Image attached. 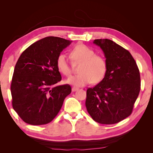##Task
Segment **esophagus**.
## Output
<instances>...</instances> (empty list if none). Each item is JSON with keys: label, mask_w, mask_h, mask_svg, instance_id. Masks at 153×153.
Returning a JSON list of instances; mask_svg holds the SVG:
<instances>
[{"label": "esophagus", "mask_w": 153, "mask_h": 153, "mask_svg": "<svg viewBox=\"0 0 153 153\" xmlns=\"http://www.w3.org/2000/svg\"><path fill=\"white\" fill-rule=\"evenodd\" d=\"M78 88H77V87H72V89H71V90H72V91L73 92H75V91H78Z\"/></svg>", "instance_id": "obj_1"}]
</instances>
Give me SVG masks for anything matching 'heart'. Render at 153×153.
<instances>
[{
	"instance_id": "obj_1",
	"label": "heart",
	"mask_w": 153,
	"mask_h": 153,
	"mask_svg": "<svg viewBox=\"0 0 153 153\" xmlns=\"http://www.w3.org/2000/svg\"><path fill=\"white\" fill-rule=\"evenodd\" d=\"M84 44H78L71 50L70 55L75 63H82L80 75L68 77L66 83L75 87H83L91 82L97 84L103 80L108 69L107 61ZM59 71L65 76L72 71L71 64L65 54L59 55L57 59Z\"/></svg>"
}]
</instances>
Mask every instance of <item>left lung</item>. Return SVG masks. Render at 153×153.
<instances>
[{"instance_id":"obj_1","label":"left lung","mask_w":153,"mask_h":153,"mask_svg":"<svg viewBox=\"0 0 153 153\" xmlns=\"http://www.w3.org/2000/svg\"><path fill=\"white\" fill-rule=\"evenodd\" d=\"M105 54L108 69L103 80L87 90L85 106L96 122L117 123L128 117L140 90L139 69L127 50L108 39L93 41Z\"/></svg>"}]
</instances>
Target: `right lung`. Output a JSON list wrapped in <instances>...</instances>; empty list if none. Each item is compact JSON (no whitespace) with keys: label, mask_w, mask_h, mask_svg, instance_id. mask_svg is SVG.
Here are the masks:
<instances>
[{"label":"right lung","mask_w":153,"mask_h":153,"mask_svg":"<svg viewBox=\"0 0 153 153\" xmlns=\"http://www.w3.org/2000/svg\"><path fill=\"white\" fill-rule=\"evenodd\" d=\"M71 41L58 37L41 39L22 52L11 85L13 109L27 124L50 123L71 93V86L55 85L62 79L57 59Z\"/></svg>","instance_id":"add662e5"}]
</instances>
